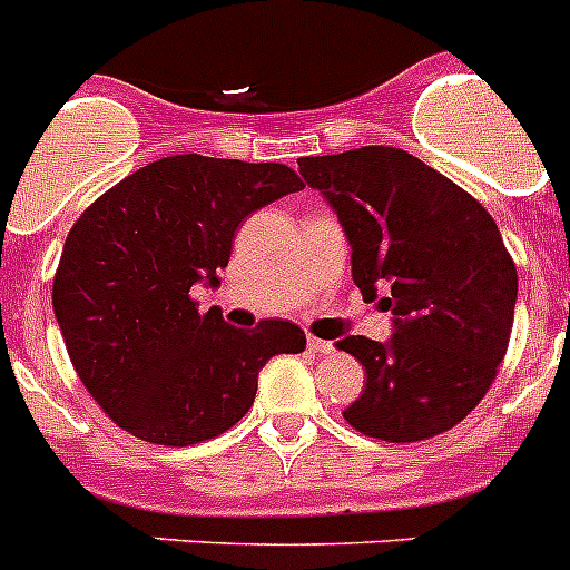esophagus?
Wrapping results in <instances>:
<instances>
[{"mask_svg":"<svg viewBox=\"0 0 570 570\" xmlns=\"http://www.w3.org/2000/svg\"><path fill=\"white\" fill-rule=\"evenodd\" d=\"M308 351L314 356H328L331 351H334V345H331V342H325V340H316V336H308Z\"/></svg>","mask_w":570,"mask_h":570,"instance_id":"1","label":"esophagus"}]
</instances>
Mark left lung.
<instances>
[{
    "instance_id": "8db88e82",
    "label": "left lung",
    "mask_w": 570,
    "mask_h": 570,
    "mask_svg": "<svg viewBox=\"0 0 570 570\" xmlns=\"http://www.w3.org/2000/svg\"><path fill=\"white\" fill-rule=\"evenodd\" d=\"M299 174L334 208L362 296H382L394 334L345 336L365 391L342 411L387 442L436 436L480 405L508 351L517 268L471 194L400 148L302 156Z\"/></svg>"
}]
</instances>
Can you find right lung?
<instances>
[{"label": "right lung", "mask_w": 570, "mask_h": 570, "mask_svg": "<svg viewBox=\"0 0 570 570\" xmlns=\"http://www.w3.org/2000/svg\"><path fill=\"white\" fill-rule=\"evenodd\" d=\"M276 163L179 154L145 165L90 205L65 239L53 314L90 396L156 445L214 440L248 414L262 365L305 351L299 325L242 331L199 311L245 216L302 190Z\"/></svg>", "instance_id": "right-lung-1"}]
</instances>
